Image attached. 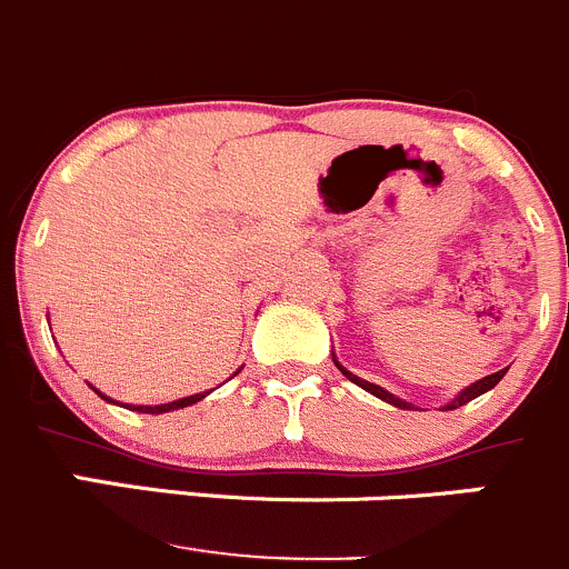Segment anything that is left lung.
Returning a JSON list of instances; mask_svg holds the SVG:
<instances>
[{
    "mask_svg": "<svg viewBox=\"0 0 569 569\" xmlns=\"http://www.w3.org/2000/svg\"><path fill=\"white\" fill-rule=\"evenodd\" d=\"M333 361H336V356H333ZM336 367H339V372L345 375L347 380H352V383H356V386H361L363 391H369V395H375V397H378V400L389 402V406H395V408H402V411H413V408H417V406H413V402H408V400H402V397H397V395H391V391H386L383 386H378V383H369V380L358 378V375H352L350 369H347V367H341L339 361H336ZM506 372H509V367H506V369H500V372H492V375H487V378L476 380V383H470V386H467V389H461L459 395L453 397V400H450V402H445V406H442V411H453V408H459V406H467V402H470V400H476V397L487 395L489 389H495V386L500 383V378H503Z\"/></svg>",
    "mask_w": 569,
    "mask_h": 569,
    "instance_id": "8db88e82",
    "label": "left lung"
}]
</instances>
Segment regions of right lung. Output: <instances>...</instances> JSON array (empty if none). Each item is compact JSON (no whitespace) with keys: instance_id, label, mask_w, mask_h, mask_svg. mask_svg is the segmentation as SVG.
<instances>
[{"instance_id":"add662e5","label":"right lung","mask_w":569,"mask_h":569,"mask_svg":"<svg viewBox=\"0 0 569 569\" xmlns=\"http://www.w3.org/2000/svg\"><path fill=\"white\" fill-rule=\"evenodd\" d=\"M91 386V383H88ZM93 391H97L99 397H102V400H108V402H113V406H121V408H130V411H138V413H167V411H178V408H186V406H194V402H200L202 397H208L211 395V391H200V395H191V397H180V400H172V402H161V406H130V402H119V400H113V397H108V395H102V391L97 389V386H91Z\"/></svg>"}]
</instances>
